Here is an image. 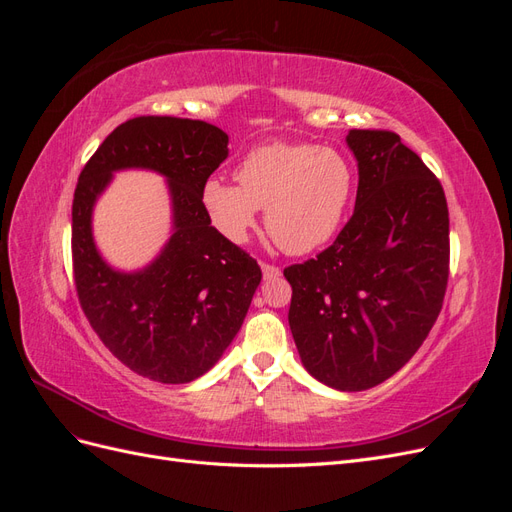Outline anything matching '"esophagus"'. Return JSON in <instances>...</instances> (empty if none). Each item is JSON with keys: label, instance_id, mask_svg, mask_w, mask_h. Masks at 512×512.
Wrapping results in <instances>:
<instances>
[{"label": "esophagus", "instance_id": "obj_1", "mask_svg": "<svg viewBox=\"0 0 512 512\" xmlns=\"http://www.w3.org/2000/svg\"><path fill=\"white\" fill-rule=\"evenodd\" d=\"M260 269H262V275H265V280H275V277L282 275V269L275 265H269V262H262Z\"/></svg>", "mask_w": 512, "mask_h": 512}]
</instances>
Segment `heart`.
Instances as JSON below:
<instances>
[{
    "label": "heart",
    "instance_id": "b5f03b06",
    "mask_svg": "<svg viewBox=\"0 0 512 512\" xmlns=\"http://www.w3.org/2000/svg\"><path fill=\"white\" fill-rule=\"evenodd\" d=\"M239 185L211 177L200 190L211 224L243 243L265 209L273 239L290 254H309L342 226L354 194V170L342 153L309 143L252 149L235 173Z\"/></svg>",
    "mask_w": 512,
    "mask_h": 512
}]
</instances>
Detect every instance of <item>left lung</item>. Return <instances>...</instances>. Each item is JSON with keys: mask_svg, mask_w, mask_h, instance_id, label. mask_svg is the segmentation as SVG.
Here are the masks:
<instances>
[{"mask_svg": "<svg viewBox=\"0 0 512 512\" xmlns=\"http://www.w3.org/2000/svg\"><path fill=\"white\" fill-rule=\"evenodd\" d=\"M354 213L331 247L284 269L303 367L337 391L391 378L421 348L448 282V207L438 177L395 132L350 130Z\"/></svg>", "mask_w": 512, "mask_h": 512, "instance_id": "8db88e82", "label": "left lung"}]
</instances>
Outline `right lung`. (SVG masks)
Segmentation results:
<instances>
[{
	"mask_svg": "<svg viewBox=\"0 0 512 512\" xmlns=\"http://www.w3.org/2000/svg\"><path fill=\"white\" fill-rule=\"evenodd\" d=\"M228 156V134L207 121L134 117L104 138L81 170L72 203L79 303L102 344L138 376L183 384L220 361L262 280L258 262L211 226L200 190ZM145 167L167 177L174 235L157 260L123 274L99 256L90 213L112 173Z\"/></svg>",
	"mask_w": 512,
	"mask_h": 512,
	"instance_id": "right-lung-1",
	"label": "right lung"
}]
</instances>
